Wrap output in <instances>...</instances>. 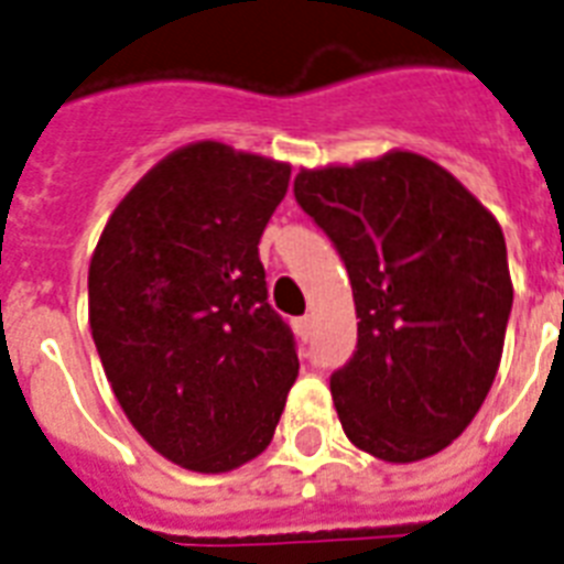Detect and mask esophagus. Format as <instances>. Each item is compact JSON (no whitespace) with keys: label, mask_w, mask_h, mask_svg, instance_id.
Listing matches in <instances>:
<instances>
[{"label":"esophagus","mask_w":564,"mask_h":564,"mask_svg":"<svg viewBox=\"0 0 564 564\" xmlns=\"http://www.w3.org/2000/svg\"><path fill=\"white\" fill-rule=\"evenodd\" d=\"M295 329H297V336H301L306 341V338L313 336V318H310V315H304V318H297Z\"/></svg>","instance_id":"obj_1"}]
</instances>
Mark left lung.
Segmentation results:
<instances>
[{
  "instance_id": "left-lung-1",
  "label": "left lung",
  "mask_w": 564,
  "mask_h": 564,
  "mask_svg": "<svg viewBox=\"0 0 564 564\" xmlns=\"http://www.w3.org/2000/svg\"><path fill=\"white\" fill-rule=\"evenodd\" d=\"M295 199L354 286L359 341L329 377L341 429L388 464L437 455L473 423L505 350L501 226L441 164L405 150L301 171Z\"/></svg>"
}]
</instances>
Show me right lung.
<instances>
[{
    "mask_svg": "<svg viewBox=\"0 0 564 564\" xmlns=\"http://www.w3.org/2000/svg\"><path fill=\"white\" fill-rule=\"evenodd\" d=\"M290 164L196 141L112 210L89 263V327L135 432L173 464L228 473L269 446L297 377L258 242Z\"/></svg>",
    "mask_w": 564,
    "mask_h": 564,
    "instance_id": "1",
    "label": "right lung"
}]
</instances>
